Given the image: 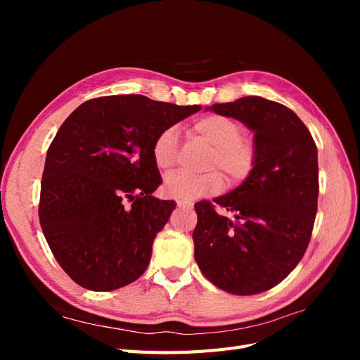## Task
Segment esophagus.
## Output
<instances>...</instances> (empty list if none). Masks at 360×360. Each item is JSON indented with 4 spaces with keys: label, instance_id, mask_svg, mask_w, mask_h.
<instances>
[{
    "label": "esophagus",
    "instance_id": "1",
    "mask_svg": "<svg viewBox=\"0 0 360 360\" xmlns=\"http://www.w3.org/2000/svg\"><path fill=\"white\" fill-rule=\"evenodd\" d=\"M177 205H179V207H183V209H189V207H191L189 202L183 201V200H177Z\"/></svg>",
    "mask_w": 360,
    "mask_h": 360
}]
</instances>
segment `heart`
<instances>
[{
    "instance_id": "1",
    "label": "heart",
    "mask_w": 360,
    "mask_h": 360,
    "mask_svg": "<svg viewBox=\"0 0 360 360\" xmlns=\"http://www.w3.org/2000/svg\"><path fill=\"white\" fill-rule=\"evenodd\" d=\"M192 132L210 144L207 168H219L231 183L245 180L255 163V147L252 141L242 135V124L237 120L222 114H207L195 120ZM177 127H167L156 136L151 155L155 165L162 172H169L177 162ZM224 189V179L219 171L204 174L177 172L165 180V191L172 198L197 200L207 195H216Z\"/></svg>"
}]
</instances>
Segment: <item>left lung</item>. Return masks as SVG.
<instances>
[{
	"instance_id": "1",
	"label": "left lung",
	"mask_w": 360,
	"mask_h": 360,
	"mask_svg": "<svg viewBox=\"0 0 360 360\" xmlns=\"http://www.w3.org/2000/svg\"><path fill=\"white\" fill-rule=\"evenodd\" d=\"M254 132L255 163L246 180L212 202L195 204V261L213 285L237 296L267 291L299 264L319 200L317 146L290 108L258 96L214 103Z\"/></svg>"
}]
</instances>
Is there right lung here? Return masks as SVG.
<instances>
[{
	"mask_svg": "<svg viewBox=\"0 0 360 360\" xmlns=\"http://www.w3.org/2000/svg\"><path fill=\"white\" fill-rule=\"evenodd\" d=\"M200 110L141 94L105 96L61 124L46 153L39 219L76 284L112 291L144 274L176 209V201L151 195L162 183L151 147L163 129Z\"/></svg>",
	"mask_w": 360,
	"mask_h": 360,
	"instance_id": "obj_1",
	"label": "right lung"
}]
</instances>
